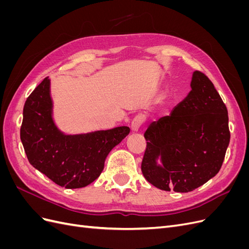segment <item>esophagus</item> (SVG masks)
Segmentation results:
<instances>
[{
    "label": "esophagus",
    "instance_id": "1",
    "mask_svg": "<svg viewBox=\"0 0 249 249\" xmlns=\"http://www.w3.org/2000/svg\"><path fill=\"white\" fill-rule=\"evenodd\" d=\"M143 124H144V118H143L142 115L135 116L134 119L132 120V124H131L132 131L133 132H138V130L142 126Z\"/></svg>",
    "mask_w": 249,
    "mask_h": 249
}]
</instances>
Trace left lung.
Wrapping results in <instances>:
<instances>
[{
	"mask_svg": "<svg viewBox=\"0 0 249 249\" xmlns=\"http://www.w3.org/2000/svg\"><path fill=\"white\" fill-rule=\"evenodd\" d=\"M192 90L168 116L153 122L144 133L143 177L164 191L190 192L219 172L229 146V115L219 93L196 71ZM161 157L162 166L156 165Z\"/></svg>",
	"mask_w": 249,
	"mask_h": 249,
	"instance_id": "8db88e82",
	"label": "left lung"
}]
</instances>
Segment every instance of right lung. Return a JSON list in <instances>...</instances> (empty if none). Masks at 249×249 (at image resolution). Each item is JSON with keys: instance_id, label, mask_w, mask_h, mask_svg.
Returning a JSON list of instances; mask_svg holds the SVG:
<instances>
[{"instance_id": "right-lung-1", "label": "right lung", "mask_w": 249, "mask_h": 249, "mask_svg": "<svg viewBox=\"0 0 249 249\" xmlns=\"http://www.w3.org/2000/svg\"><path fill=\"white\" fill-rule=\"evenodd\" d=\"M22 114L20 140L30 164L66 189L99 178L111 149L130 133L127 126L77 136L59 132L52 119L49 77L28 96Z\"/></svg>"}]
</instances>
